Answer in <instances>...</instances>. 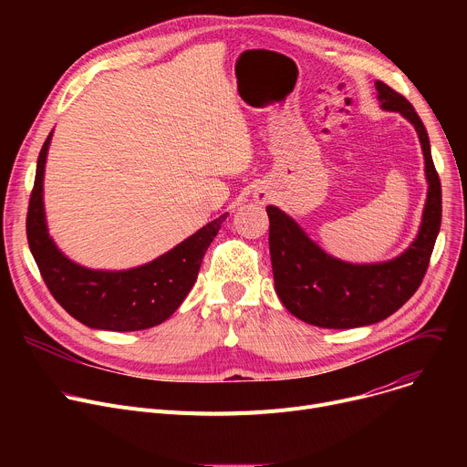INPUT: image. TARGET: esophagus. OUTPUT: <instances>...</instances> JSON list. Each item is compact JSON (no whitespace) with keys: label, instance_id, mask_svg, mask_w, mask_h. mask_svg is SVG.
Wrapping results in <instances>:
<instances>
[{"label":"esophagus","instance_id":"esophagus-1","mask_svg":"<svg viewBox=\"0 0 467 467\" xmlns=\"http://www.w3.org/2000/svg\"><path fill=\"white\" fill-rule=\"evenodd\" d=\"M257 201H259V202H261V204H263V202H265V201H266V196H263V194H261V196H257Z\"/></svg>","mask_w":467,"mask_h":467}]
</instances>
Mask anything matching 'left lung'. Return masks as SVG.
<instances>
[{
	"label": "left lung",
	"instance_id": "8db88e82",
	"mask_svg": "<svg viewBox=\"0 0 467 467\" xmlns=\"http://www.w3.org/2000/svg\"><path fill=\"white\" fill-rule=\"evenodd\" d=\"M384 109L400 111L419 132L428 178V201L419 236L394 261L350 265L324 254L301 227L276 206H266L268 246L275 287L284 306L299 320L327 329L377 324L401 308L420 287L441 227V182L433 166L424 122L398 90L377 81Z\"/></svg>",
	"mask_w": 467,
	"mask_h": 467
}]
</instances>
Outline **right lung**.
<instances>
[{
	"mask_svg": "<svg viewBox=\"0 0 467 467\" xmlns=\"http://www.w3.org/2000/svg\"><path fill=\"white\" fill-rule=\"evenodd\" d=\"M48 141L51 136L39 151L26 215L28 244L47 289L69 316L92 329L141 331L162 324L187 297L210 242L229 213L150 265L125 273L88 271L66 259L47 234L41 191Z\"/></svg>",
	"mask_w": 467,
	"mask_h": 467,
	"instance_id": "right-lung-1",
	"label": "right lung"
}]
</instances>
